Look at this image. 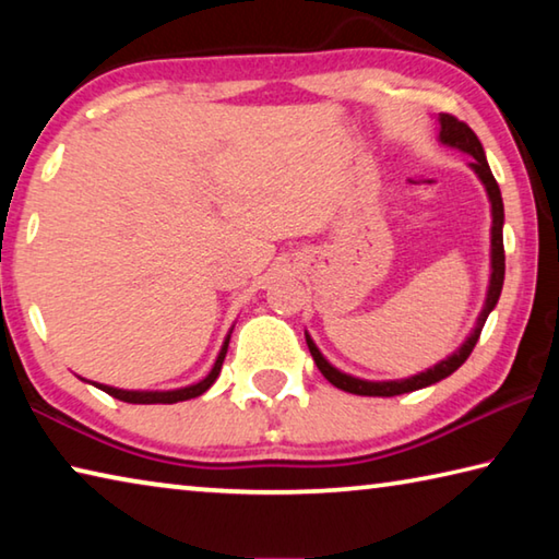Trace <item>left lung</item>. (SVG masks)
Listing matches in <instances>:
<instances>
[{
    "mask_svg": "<svg viewBox=\"0 0 559 559\" xmlns=\"http://www.w3.org/2000/svg\"><path fill=\"white\" fill-rule=\"evenodd\" d=\"M439 140L443 145L449 147H456L461 153H468L471 159V169L478 175L480 182H484L486 192H488V200H490V214H493V226H490V283H488V296H486V306L480 310L478 316V323L473 328V333L466 337V343H463L456 353L449 355L447 359H441L439 365L429 367L427 372H419L414 377H406V380H390V382H370V380H359V377L353 374H345L335 370L333 365L328 362V359L320 355V349L316 347L313 340L310 335H306V343L310 355H313L318 370L323 372L325 380L330 384H335L337 390L349 392V394H359V396H396V394H406V392H414V390H421V386H429L433 382H441L443 377H449L459 370V367L466 362L468 355L473 353V347H476L478 337H480V330L486 325V318L490 316V310L496 308V302L500 298V290H503V278H506V251H503V197H500V189L493 173H490L488 167V159L484 153V145H480V140L476 138V132H473L466 122H461L459 118L449 116V112H441L439 116Z\"/></svg>",
    "mask_w": 559,
    "mask_h": 559,
    "instance_id": "8db88e82",
    "label": "left lung"
}]
</instances>
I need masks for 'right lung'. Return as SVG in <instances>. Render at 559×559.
Returning a JSON list of instances; mask_svg holds the SVG:
<instances>
[{"label":"right lung","mask_w":559,"mask_h":559,"mask_svg":"<svg viewBox=\"0 0 559 559\" xmlns=\"http://www.w3.org/2000/svg\"><path fill=\"white\" fill-rule=\"evenodd\" d=\"M229 337H231V335H226L224 345H222V353H219V357H216L212 372L206 374L202 382L182 386V390H169V392H130V390H116V386H108V384H96V386H98V390L106 392V394L116 396V400L128 402V404H175V402L194 400V396H200V394H204L206 390H210V386L216 382V377H219L222 362H224V357H226V347H229Z\"/></svg>","instance_id":"1"}]
</instances>
